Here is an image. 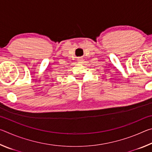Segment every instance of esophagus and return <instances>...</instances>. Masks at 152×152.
<instances>
[{
  "mask_svg": "<svg viewBox=\"0 0 152 152\" xmlns=\"http://www.w3.org/2000/svg\"><path fill=\"white\" fill-rule=\"evenodd\" d=\"M77 61H78L79 63H81L82 61H83V58H78V59H77Z\"/></svg>",
  "mask_w": 152,
  "mask_h": 152,
  "instance_id": "1",
  "label": "esophagus"
}]
</instances>
